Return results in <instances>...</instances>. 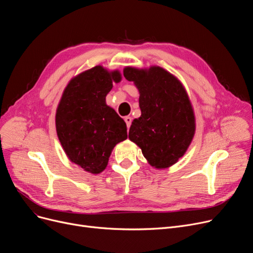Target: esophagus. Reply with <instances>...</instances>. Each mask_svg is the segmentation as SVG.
Instances as JSON below:
<instances>
[{"instance_id":"34e87169","label":"esophagus","mask_w":253,"mask_h":253,"mask_svg":"<svg viewBox=\"0 0 253 253\" xmlns=\"http://www.w3.org/2000/svg\"><path fill=\"white\" fill-rule=\"evenodd\" d=\"M124 120H125V122H126L127 127L129 128V127H130V125H131V122H132V118H131V117H125V118H124Z\"/></svg>"}]
</instances>
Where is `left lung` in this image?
<instances>
[{"mask_svg": "<svg viewBox=\"0 0 253 253\" xmlns=\"http://www.w3.org/2000/svg\"><path fill=\"white\" fill-rule=\"evenodd\" d=\"M125 79L139 92L141 115L129 129V139L141 149L151 167L170 168L184 156L195 133V116L183 84L159 66L125 67Z\"/></svg>", "mask_w": 253, "mask_h": 253, "instance_id": "8db88e82", "label": "left lung"}]
</instances>
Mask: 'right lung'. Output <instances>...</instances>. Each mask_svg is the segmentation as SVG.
Instances as JSON below:
<instances>
[{
	"label": "right lung",
	"instance_id": "obj_1",
	"mask_svg": "<svg viewBox=\"0 0 253 253\" xmlns=\"http://www.w3.org/2000/svg\"><path fill=\"white\" fill-rule=\"evenodd\" d=\"M122 81L118 70L101 65L75 75L66 85L56 112V129L68 159L93 174L102 172L119 142L127 138V126L106 104L113 84Z\"/></svg>",
	"mask_w": 253,
	"mask_h": 253
}]
</instances>
